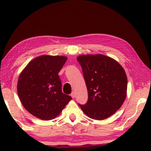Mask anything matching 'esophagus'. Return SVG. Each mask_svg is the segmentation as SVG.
<instances>
[{"label": "esophagus", "instance_id": "esophagus-1", "mask_svg": "<svg viewBox=\"0 0 151 151\" xmlns=\"http://www.w3.org/2000/svg\"><path fill=\"white\" fill-rule=\"evenodd\" d=\"M70 96L73 97V98L74 99L75 97V92H73L72 93H71V94H70Z\"/></svg>", "mask_w": 151, "mask_h": 151}]
</instances>
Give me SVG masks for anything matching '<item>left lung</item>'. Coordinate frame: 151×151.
Wrapping results in <instances>:
<instances>
[{
    "label": "left lung",
    "instance_id": "8db88e82",
    "mask_svg": "<svg viewBox=\"0 0 151 151\" xmlns=\"http://www.w3.org/2000/svg\"><path fill=\"white\" fill-rule=\"evenodd\" d=\"M88 91V101L78 104L88 117L103 120L113 114L127 96V77L118 62L102 55L77 58Z\"/></svg>",
    "mask_w": 151,
    "mask_h": 151
}]
</instances>
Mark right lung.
I'll return each mask as SVG.
<instances>
[{"label": "right lung", "instance_id": "add662e5", "mask_svg": "<svg viewBox=\"0 0 151 151\" xmlns=\"http://www.w3.org/2000/svg\"><path fill=\"white\" fill-rule=\"evenodd\" d=\"M66 60L63 56H40L30 61L20 75L17 91L20 102L37 118H55L72 99L63 93L58 75Z\"/></svg>", "mask_w": 151, "mask_h": 151}]
</instances>
